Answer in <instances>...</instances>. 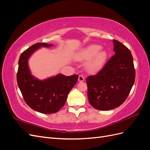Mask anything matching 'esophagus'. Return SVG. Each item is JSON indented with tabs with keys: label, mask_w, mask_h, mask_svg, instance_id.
Returning a JSON list of instances; mask_svg holds the SVG:
<instances>
[{
	"label": "esophagus",
	"mask_w": 150,
	"mask_h": 150,
	"mask_svg": "<svg viewBox=\"0 0 150 150\" xmlns=\"http://www.w3.org/2000/svg\"><path fill=\"white\" fill-rule=\"evenodd\" d=\"M84 80V78L83 75H79V78H78V81L79 82H83Z\"/></svg>",
	"instance_id": "34e87169"
}]
</instances>
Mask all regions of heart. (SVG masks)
I'll return each instance as SVG.
<instances>
[{"instance_id":"obj_1","label":"heart","mask_w":150,"mask_h":150,"mask_svg":"<svg viewBox=\"0 0 150 150\" xmlns=\"http://www.w3.org/2000/svg\"><path fill=\"white\" fill-rule=\"evenodd\" d=\"M100 49L101 46L98 45H91L81 51L77 55V59L80 61L90 59L87 64L88 68L94 71L102 66L106 59V53Z\"/></svg>"}]
</instances>
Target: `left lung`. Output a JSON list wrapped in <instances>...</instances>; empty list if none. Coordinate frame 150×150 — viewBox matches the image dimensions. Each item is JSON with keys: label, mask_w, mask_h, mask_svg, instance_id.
<instances>
[{"label": "left lung", "mask_w": 150, "mask_h": 150, "mask_svg": "<svg viewBox=\"0 0 150 150\" xmlns=\"http://www.w3.org/2000/svg\"><path fill=\"white\" fill-rule=\"evenodd\" d=\"M113 44L115 55L96 74L86 78L89 103L101 111L121 105L128 98L135 80L131 51L118 40H113Z\"/></svg>", "instance_id": "left-lung-1"}]
</instances>
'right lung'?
I'll return each mask as SVG.
<instances>
[{
	"label": "right lung",
	"instance_id": "1",
	"mask_svg": "<svg viewBox=\"0 0 150 150\" xmlns=\"http://www.w3.org/2000/svg\"><path fill=\"white\" fill-rule=\"evenodd\" d=\"M52 44L36 43L22 52L19 57L17 81L26 104L33 110L43 114L58 112L64 106L67 95L78 79V75L55 77L40 81L31 75L28 59L40 47H50Z\"/></svg>",
	"mask_w": 150,
	"mask_h": 150
}]
</instances>
